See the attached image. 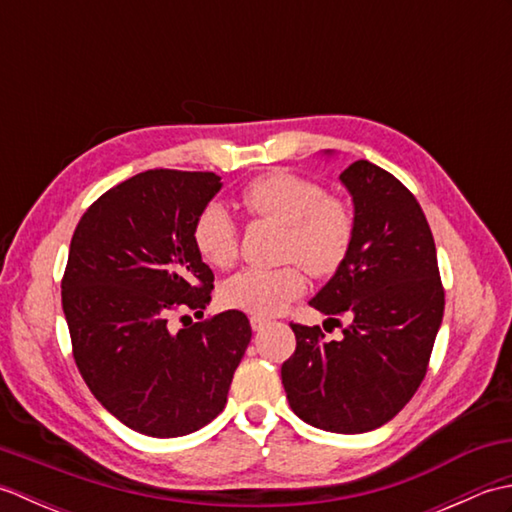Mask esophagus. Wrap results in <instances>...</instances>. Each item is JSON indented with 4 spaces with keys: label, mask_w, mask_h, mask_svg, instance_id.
<instances>
[{
    "label": "esophagus",
    "mask_w": 512,
    "mask_h": 512,
    "mask_svg": "<svg viewBox=\"0 0 512 512\" xmlns=\"http://www.w3.org/2000/svg\"><path fill=\"white\" fill-rule=\"evenodd\" d=\"M268 323L270 321L266 317H257V314H253V317H250V328H253L255 332H262Z\"/></svg>",
    "instance_id": "esophagus-1"
}]
</instances>
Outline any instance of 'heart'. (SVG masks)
<instances>
[{
  "label": "heart",
  "instance_id": "1",
  "mask_svg": "<svg viewBox=\"0 0 512 512\" xmlns=\"http://www.w3.org/2000/svg\"><path fill=\"white\" fill-rule=\"evenodd\" d=\"M239 206L257 220L286 226L284 259H299L312 275L332 277L350 255L356 222L345 202L328 198L321 184L290 171L266 173L239 193ZM193 244L213 268L235 264L239 228L222 202H209L193 222ZM306 275L297 264L264 270L246 268L228 277L220 297L228 308L250 314H277L303 295Z\"/></svg>",
  "mask_w": 512,
  "mask_h": 512
}]
</instances>
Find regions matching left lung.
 Here are the masks:
<instances>
[{
	"instance_id": "1",
	"label": "left lung",
	"mask_w": 512,
	"mask_h": 512,
	"mask_svg": "<svg viewBox=\"0 0 512 512\" xmlns=\"http://www.w3.org/2000/svg\"><path fill=\"white\" fill-rule=\"evenodd\" d=\"M332 154V151H325ZM354 202V244L312 308L350 323L341 341L290 323L297 350L281 365L290 409L312 427L365 433L416 394L444 314L436 244L418 200L389 171L356 160L341 173Z\"/></svg>"
}]
</instances>
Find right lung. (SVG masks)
I'll return each mask as SVG.
<instances>
[{"label": "right lung", "instance_id": "1", "mask_svg": "<svg viewBox=\"0 0 512 512\" xmlns=\"http://www.w3.org/2000/svg\"><path fill=\"white\" fill-rule=\"evenodd\" d=\"M220 189L211 171L149 169L105 191L72 235L61 301L76 367L114 418L151 438L187 436L224 409L253 334L239 310L167 325L211 301L191 233Z\"/></svg>", "mask_w": 512, "mask_h": 512}]
</instances>
